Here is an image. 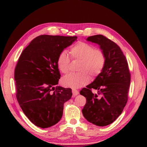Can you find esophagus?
<instances>
[{"label": "esophagus", "instance_id": "1", "mask_svg": "<svg viewBox=\"0 0 147 147\" xmlns=\"http://www.w3.org/2000/svg\"><path fill=\"white\" fill-rule=\"evenodd\" d=\"M72 92H73V97H75V96H76L79 94V92L76 89H72Z\"/></svg>", "mask_w": 147, "mask_h": 147}]
</instances>
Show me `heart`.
<instances>
[{
  "instance_id": "obj_1",
  "label": "heart",
  "mask_w": 147,
  "mask_h": 147,
  "mask_svg": "<svg viewBox=\"0 0 147 147\" xmlns=\"http://www.w3.org/2000/svg\"><path fill=\"white\" fill-rule=\"evenodd\" d=\"M69 53L74 60L81 61L78 71L80 73L69 74L63 78L65 86L77 89L87 84L90 77L95 78L101 73L106 62V56L102 50L93 45L79 42L70 49ZM71 58L65 50L61 51L57 59V65L61 72L67 74L70 69Z\"/></svg>"
}]
</instances>
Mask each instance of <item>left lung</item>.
<instances>
[{
	"label": "left lung",
	"mask_w": 147,
	"mask_h": 147,
	"mask_svg": "<svg viewBox=\"0 0 147 147\" xmlns=\"http://www.w3.org/2000/svg\"><path fill=\"white\" fill-rule=\"evenodd\" d=\"M87 40L100 45L106 62L93 82L80 91L86 98L82 112L89 122L105 126L118 118L127 103L131 74L126 58L114 42L100 34L88 37ZM92 89L97 90L100 95L92 93Z\"/></svg>",
	"instance_id": "1"
}]
</instances>
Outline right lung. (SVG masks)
<instances>
[{
    "mask_svg": "<svg viewBox=\"0 0 147 147\" xmlns=\"http://www.w3.org/2000/svg\"><path fill=\"white\" fill-rule=\"evenodd\" d=\"M76 36L41 35L24 49L15 69L16 97L24 115L36 126L47 128L61 119L70 88L56 86L60 78L57 59Z\"/></svg>",
    "mask_w": 147,
    "mask_h": 147,
    "instance_id": "obj_1",
    "label": "right lung"
}]
</instances>
